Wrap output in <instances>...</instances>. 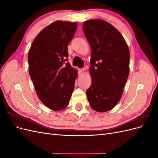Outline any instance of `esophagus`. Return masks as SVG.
<instances>
[{
	"instance_id": "34e87169",
	"label": "esophagus",
	"mask_w": 158,
	"mask_h": 158,
	"mask_svg": "<svg viewBox=\"0 0 158 158\" xmlns=\"http://www.w3.org/2000/svg\"><path fill=\"white\" fill-rule=\"evenodd\" d=\"M82 71H83V70H82V69H78V74H80L81 73H82Z\"/></svg>"
}]
</instances>
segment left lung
I'll use <instances>...</instances> for the list:
<instances>
[{
  "instance_id": "left-lung-1",
  "label": "left lung",
  "mask_w": 158,
  "mask_h": 158,
  "mask_svg": "<svg viewBox=\"0 0 158 158\" xmlns=\"http://www.w3.org/2000/svg\"><path fill=\"white\" fill-rule=\"evenodd\" d=\"M83 30L92 49V82L86 90L88 100L95 111H107L121 98L129 74L130 51L120 32L106 21H86Z\"/></svg>"
}]
</instances>
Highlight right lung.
<instances>
[{"label": "right lung", "instance_id": "right-lung-1", "mask_svg": "<svg viewBox=\"0 0 158 158\" xmlns=\"http://www.w3.org/2000/svg\"><path fill=\"white\" fill-rule=\"evenodd\" d=\"M77 29L74 22L56 21L33 40L28 53L29 73L40 101L60 111L67 107L77 71L68 62V45Z\"/></svg>", "mask_w": 158, "mask_h": 158}]
</instances>
